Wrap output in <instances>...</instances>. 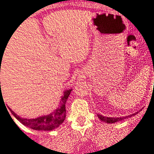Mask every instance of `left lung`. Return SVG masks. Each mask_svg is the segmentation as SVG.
<instances>
[{
  "mask_svg": "<svg viewBox=\"0 0 154 154\" xmlns=\"http://www.w3.org/2000/svg\"><path fill=\"white\" fill-rule=\"evenodd\" d=\"M138 112L132 115H129L127 116H122V117H106V116H102L100 114H97V117L100 119L102 122H106V123H108V124H112V123H115V122H121V121H123L125 119L129 118V117H131L133 116L136 115Z\"/></svg>",
  "mask_w": 154,
  "mask_h": 154,
  "instance_id": "8db88e82",
  "label": "left lung"
}]
</instances>
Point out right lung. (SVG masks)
Wrapping results in <instances>:
<instances>
[{"label": "right lung", "instance_id": "1", "mask_svg": "<svg viewBox=\"0 0 154 154\" xmlns=\"http://www.w3.org/2000/svg\"><path fill=\"white\" fill-rule=\"evenodd\" d=\"M71 91H72L71 88L64 91L63 95L60 98L59 106H57V109L53 110V112H51L48 115L42 116L34 119L22 118L16 113L14 112L11 108L10 110L12 115L27 127H29L30 129L35 131H52L54 129L59 127L66 119V103Z\"/></svg>", "mask_w": 154, "mask_h": 154}]
</instances>
